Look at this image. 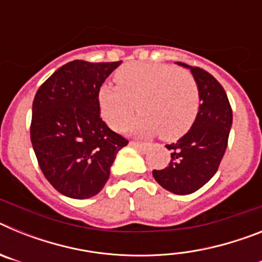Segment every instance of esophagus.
Wrapping results in <instances>:
<instances>
[{
    "mask_svg": "<svg viewBox=\"0 0 262 262\" xmlns=\"http://www.w3.org/2000/svg\"><path fill=\"white\" fill-rule=\"evenodd\" d=\"M129 145L134 148H136V149H139V151H143V152L147 151L148 147H149L148 144H144V143H138V142H129Z\"/></svg>",
    "mask_w": 262,
    "mask_h": 262,
    "instance_id": "obj_1",
    "label": "esophagus"
}]
</instances>
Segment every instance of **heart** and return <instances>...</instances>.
<instances>
[{
  "label": "heart",
  "mask_w": 262,
  "mask_h": 262,
  "mask_svg": "<svg viewBox=\"0 0 262 262\" xmlns=\"http://www.w3.org/2000/svg\"><path fill=\"white\" fill-rule=\"evenodd\" d=\"M118 85L99 88L101 114L113 128H120L138 108L129 129L139 136L161 135L176 140L191 128L200 108V90L186 71L165 64L129 62L115 73Z\"/></svg>",
  "instance_id": "obj_1"
}]
</instances>
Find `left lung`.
I'll use <instances>...</instances> for the list:
<instances>
[{"instance_id": "left-lung-1", "label": "left lung", "mask_w": 262, "mask_h": 262, "mask_svg": "<svg viewBox=\"0 0 262 262\" xmlns=\"http://www.w3.org/2000/svg\"><path fill=\"white\" fill-rule=\"evenodd\" d=\"M176 64L190 69L200 90L201 105L187 134L166 145L172 151L169 165L152 174L165 190L186 195L201 189L216 173L232 127V110L223 86L210 73L184 62Z\"/></svg>"}]
</instances>
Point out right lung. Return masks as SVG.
<instances>
[{"mask_svg": "<svg viewBox=\"0 0 262 262\" xmlns=\"http://www.w3.org/2000/svg\"><path fill=\"white\" fill-rule=\"evenodd\" d=\"M119 66L75 60L60 67L36 92L32 148L45 177L62 195H97L117 154L128 144L99 117V88Z\"/></svg>", "mask_w": 262, "mask_h": 262, "instance_id": "1", "label": "right lung"}]
</instances>
